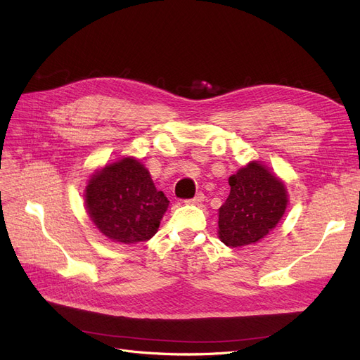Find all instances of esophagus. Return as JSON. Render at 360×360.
Wrapping results in <instances>:
<instances>
[{"label": "esophagus", "instance_id": "esophagus-1", "mask_svg": "<svg viewBox=\"0 0 360 360\" xmlns=\"http://www.w3.org/2000/svg\"><path fill=\"white\" fill-rule=\"evenodd\" d=\"M202 201H204V193H196L192 200H188L186 202L188 204H192V205H200V204H202Z\"/></svg>", "mask_w": 360, "mask_h": 360}]
</instances>
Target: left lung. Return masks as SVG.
<instances>
[{"instance_id": "8db88e82", "label": "left lung", "mask_w": 360, "mask_h": 360, "mask_svg": "<svg viewBox=\"0 0 360 360\" xmlns=\"http://www.w3.org/2000/svg\"><path fill=\"white\" fill-rule=\"evenodd\" d=\"M231 192L219 208V238L228 247L256 244L274 229L288 208L286 184L259 160L229 177Z\"/></svg>"}]
</instances>
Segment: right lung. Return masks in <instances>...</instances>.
<instances>
[{"label":"right lung","mask_w":360,"mask_h":360,"mask_svg":"<svg viewBox=\"0 0 360 360\" xmlns=\"http://www.w3.org/2000/svg\"><path fill=\"white\" fill-rule=\"evenodd\" d=\"M169 201L155 188L137 158L125 156L96 169L84 189V205L94 225L111 241L135 244L158 232Z\"/></svg>","instance_id":"add662e5"}]
</instances>
